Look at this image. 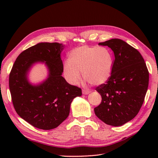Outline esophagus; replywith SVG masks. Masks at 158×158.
<instances>
[{"label":"esophagus","instance_id":"34e87169","mask_svg":"<svg viewBox=\"0 0 158 158\" xmlns=\"http://www.w3.org/2000/svg\"><path fill=\"white\" fill-rule=\"evenodd\" d=\"M89 92H90L89 90H86V89L82 90V93L83 94H89Z\"/></svg>","mask_w":158,"mask_h":158}]
</instances>
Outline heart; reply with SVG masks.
<instances>
[{
  "label": "heart",
  "mask_w": 158,
  "mask_h": 158,
  "mask_svg": "<svg viewBox=\"0 0 158 158\" xmlns=\"http://www.w3.org/2000/svg\"><path fill=\"white\" fill-rule=\"evenodd\" d=\"M113 57L105 47L81 46L73 49L69 54V61L64 64L63 72L66 81L77 85L83 77L92 85L106 83L111 76Z\"/></svg>",
  "instance_id": "obj_1"
}]
</instances>
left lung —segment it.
<instances>
[{"mask_svg":"<svg viewBox=\"0 0 158 158\" xmlns=\"http://www.w3.org/2000/svg\"><path fill=\"white\" fill-rule=\"evenodd\" d=\"M98 45L111 49L115 59L110 79L96 88L102 101L94 113L107 125L122 126L141 108L149 85L148 69L138 50L122 40L112 39Z\"/></svg>","mask_w":158,"mask_h":158,"instance_id":"8db88e82","label":"left lung"}]
</instances>
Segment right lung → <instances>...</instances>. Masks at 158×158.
<instances>
[{
  "label": "right lung",
  "instance_id": "1",
  "mask_svg": "<svg viewBox=\"0 0 158 158\" xmlns=\"http://www.w3.org/2000/svg\"><path fill=\"white\" fill-rule=\"evenodd\" d=\"M62 49L63 45L58 43L32 46L18 56L9 74V89L16 113L39 129L58 127L68 117L73 100L82 94L81 88L69 84L62 76ZM45 61L49 77L39 86L30 85L26 78L29 67L36 61Z\"/></svg>",
  "mask_w": 158,
  "mask_h": 158
}]
</instances>
